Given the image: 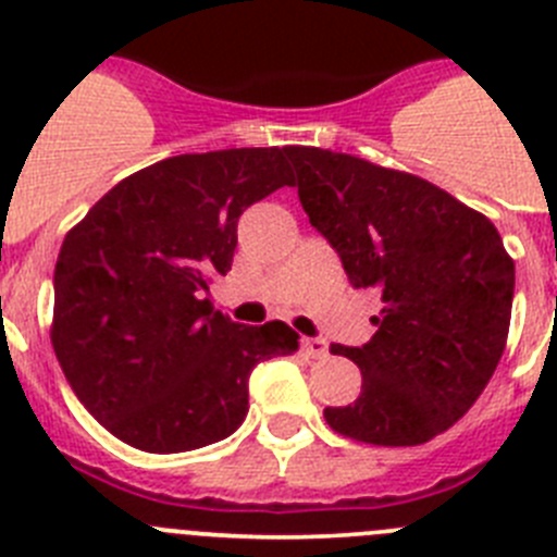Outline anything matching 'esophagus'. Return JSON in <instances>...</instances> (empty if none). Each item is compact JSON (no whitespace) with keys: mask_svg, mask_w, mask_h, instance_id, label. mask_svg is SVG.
Instances as JSON below:
<instances>
[{"mask_svg":"<svg viewBox=\"0 0 557 557\" xmlns=\"http://www.w3.org/2000/svg\"><path fill=\"white\" fill-rule=\"evenodd\" d=\"M304 351L312 359H326L329 357V343L323 337H304L301 339Z\"/></svg>","mask_w":557,"mask_h":557,"instance_id":"1","label":"esophagus"}]
</instances>
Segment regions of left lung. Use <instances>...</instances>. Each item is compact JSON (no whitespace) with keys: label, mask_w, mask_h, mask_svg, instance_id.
Here are the masks:
<instances>
[{"label":"left lung","mask_w":557,"mask_h":557,"mask_svg":"<svg viewBox=\"0 0 557 557\" xmlns=\"http://www.w3.org/2000/svg\"><path fill=\"white\" fill-rule=\"evenodd\" d=\"M309 223L354 287L382 295L366 346H332L362 371L326 424L373 446H418L460 421L499 366L516 270L499 231L410 172L346 152L287 147Z\"/></svg>","instance_id":"left-lung-1"}]
</instances>
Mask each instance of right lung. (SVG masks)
Here are the masks:
<instances>
[{"mask_svg": "<svg viewBox=\"0 0 557 557\" xmlns=\"http://www.w3.org/2000/svg\"><path fill=\"white\" fill-rule=\"evenodd\" d=\"M293 184L287 147L186 152L120 181L69 231L52 348L111 435L152 455L218 444L248 416L250 371L298 348L287 323L243 326L206 298L239 214Z\"/></svg>", "mask_w": 557, "mask_h": 557, "instance_id": "right-lung-1", "label": "right lung"}]
</instances>
